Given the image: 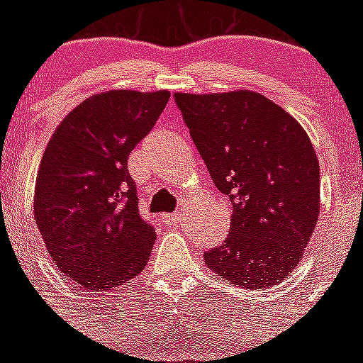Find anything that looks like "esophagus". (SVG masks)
<instances>
[{
    "label": "esophagus",
    "mask_w": 363,
    "mask_h": 363,
    "mask_svg": "<svg viewBox=\"0 0 363 363\" xmlns=\"http://www.w3.org/2000/svg\"><path fill=\"white\" fill-rule=\"evenodd\" d=\"M162 220H163V223H165V225L176 227L179 223V214L178 213H176V214H165Z\"/></svg>",
    "instance_id": "1"
}]
</instances>
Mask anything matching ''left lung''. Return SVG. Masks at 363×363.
Wrapping results in <instances>:
<instances>
[{"label":"left lung","mask_w":363,"mask_h":363,"mask_svg":"<svg viewBox=\"0 0 363 363\" xmlns=\"http://www.w3.org/2000/svg\"><path fill=\"white\" fill-rule=\"evenodd\" d=\"M174 101L233 205L229 236L205 252V264L236 287H274L298 265L320 216V163L309 136L255 91L176 92Z\"/></svg>","instance_id":"8db88e82"}]
</instances>
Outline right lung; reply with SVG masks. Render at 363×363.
<instances>
[{
	"instance_id": "add662e5",
	"label": "right lung",
	"mask_w": 363,
	"mask_h": 363,
	"mask_svg": "<svg viewBox=\"0 0 363 363\" xmlns=\"http://www.w3.org/2000/svg\"><path fill=\"white\" fill-rule=\"evenodd\" d=\"M169 91H105L67 114L45 147L34 218L50 258L91 293L142 274L154 229L138 211L127 160L150 133Z\"/></svg>"
}]
</instances>
